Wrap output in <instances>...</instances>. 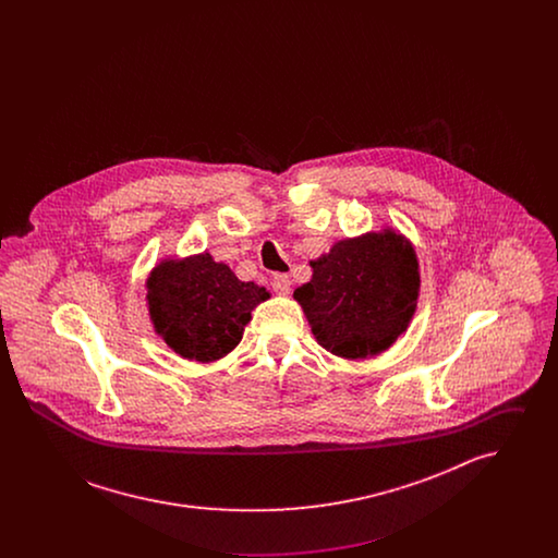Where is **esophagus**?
<instances>
[{
    "label": "esophagus",
    "instance_id": "34e87169",
    "mask_svg": "<svg viewBox=\"0 0 558 558\" xmlns=\"http://www.w3.org/2000/svg\"><path fill=\"white\" fill-rule=\"evenodd\" d=\"M271 289H274L276 294L287 296V294L291 292V280H289V276H284V274H276V276L271 278Z\"/></svg>",
    "mask_w": 558,
    "mask_h": 558
}]
</instances>
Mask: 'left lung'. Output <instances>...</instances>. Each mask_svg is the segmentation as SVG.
Segmentation results:
<instances>
[{"label":"left lung","instance_id":"obj_1","mask_svg":"<svg viewBox=\"0 0 558 558\" xmlns=\"http://www.w3.org/2000/svg\"><path fill=\"white\" fill-rule=\"evenodd\" d=\"M310 266L312 280L292 296L318 345L332 355L374 357L408 330L418 307L421 266L414 244L396 228L337 240Z\"/></svg>","mask_w":558,"mask_h":558}]
</instances>
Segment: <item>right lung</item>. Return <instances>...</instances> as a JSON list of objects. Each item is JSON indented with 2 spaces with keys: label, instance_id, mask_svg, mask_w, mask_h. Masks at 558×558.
<instances>
[{
  "label": "right lung",
  "instance_id": "right-lung-1",
  "mask_svg": "<svg viewBox=\"0 0 558 558\" xmlns=\"http://www.w3.org/2000/svg\"><path fill=\"white\" fill-rule=\"evenodd\" d=\"M155 332L180 357L211 364L239 345L251 312L269 299L266 287L242 282L211 253L165 257L146 278Z\"/></svg>",
  "mask_w": 558,
  "mask_h": 558
}]
</instances>
